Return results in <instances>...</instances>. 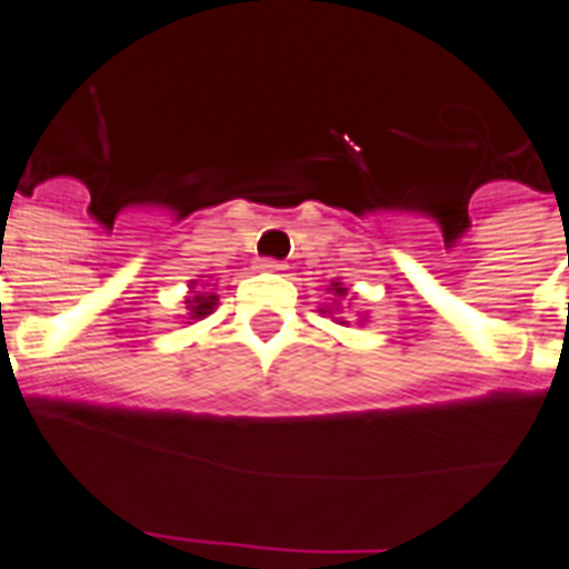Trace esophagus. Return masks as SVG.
Segmentation results:
<instances>
[{
	"mask_svg": "<svg viewBox=\"0 0 569 569\" xmlns=\"http://www.w3.org/2000/svg\"><path fill=\"white\" fill-rule=\"evenodd\" d=\"M258 267L267 272H276V270H284V261H279V258H261V261H258Z\"/></svg>",
	"mask_w": 569,
	"mask_h": 569,
	"instance_id": "34e87169",
	"label": "esophagus"
}]
</instances>
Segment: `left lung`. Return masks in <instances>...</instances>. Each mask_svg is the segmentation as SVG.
I'll use <instances>...</instances> for the list:
<instances>
[{
  "mask_svg": "<svg viewBox=\"0 0 569 569\" xmlns=\"http://www.w3.org/2000/svg\"><path fill=\"white\" fill-rule=\"evenodd\" d=\"M335 293H338V297H343V293H347V288H340L338 281H335Z\"/></svg>",
  "mask_w": 569,
  "mask_h": 569,
  "instance_id": "8db88e82",
  "label": "left lung"
}]
</instances>
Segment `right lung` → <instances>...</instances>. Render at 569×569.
<instances>
[{
  "instance_id": "add662e5",
  "label": "right lung",
  "mask_w": 569,
  "mask_h": 569,
  "mask_svg": "<svg viewBox=\"0 0 569 569\" xmlns=\"http://www.w3.org/2000/svg\"><path fill=\"white\" fill-rule=\"evenodd\" d=\"M213 306H217V297L213 293H193V297L188 299V308H190V317L193 320H199V317H206V313L213 311Z\"/></svg>"
}]
</instances>
